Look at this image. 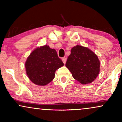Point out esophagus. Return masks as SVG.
<instances>
[{"instance_id": "esophagus-1", "label": "esophagus", "mask_w": 122, "mask_h": 122, "mask_svg": "<svg viewBox=\"0 0 122 122\" xmlns=\"http://www.w3.org/2000/svg\"><path fill=\"white\" fill-rule=\"evenodd\" d=\"M62 62H64V64H65L66 61V57H63L62 58Z\"/></svg>"}]
</instances>
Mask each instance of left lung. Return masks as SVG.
<instances>
[{"label":"left lung","mask_w":122,"mask_h":122,"mask_svg":"<svg viewBox=\"0 0 122 122\" xmlns=\"http://www.w3.org/2000/svg\"><path fill=\"white\" fill-rule=\"evenodd\" d=\"M100 61L87 47L77 45L72 47L65 66L72 76L82 84L91 83L100 72Z\"/></svg>","instance_id":"left-lung-1"}]
</instances>
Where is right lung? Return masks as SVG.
Returning <instances> with one entry per match:
<instances>
[{
    "instance_id": "right-lung-1",
    "label": "right lung",
    "mask_w": 122,
    "mask_h": 122,
    "mask_svg": "<svg viewBox=\"0 0 122 122\" xmlns=\"http://www.w3.org/2000/svg\"><path fill=\"white\" fill-rule=\"evenodd\" d=\"M64 66L56 50L47 45L38 47L33 51L25 63L26 73L35 84L45 85L55 77V72Z\"/></svg>"
}]
</instances>
